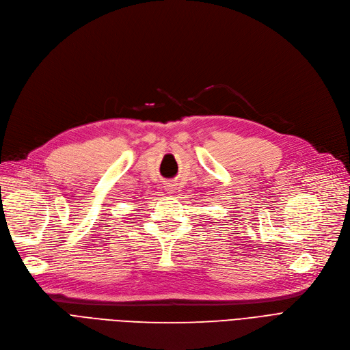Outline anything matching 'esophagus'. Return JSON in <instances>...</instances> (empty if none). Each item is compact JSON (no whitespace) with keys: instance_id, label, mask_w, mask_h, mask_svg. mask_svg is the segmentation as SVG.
Returning <instances> with one entry per match:
<instances>
[{"instance_id":"esophagus-1","label":"esophagus","mask_w":350,"mask_h":350,"mask_svg":"<svg viewBox=\"0 0 350 350\" xmlns=\"http://www.w3.org/2000/svg\"><path fill=\"white\" fill-rule=\"evenodd\" d=\"M174 187H175V185H172V184L166 185V191H174Z\"/></svg>"}]
</instances>
